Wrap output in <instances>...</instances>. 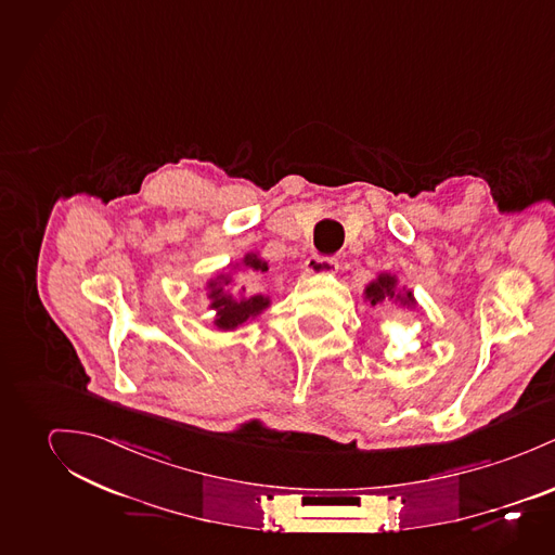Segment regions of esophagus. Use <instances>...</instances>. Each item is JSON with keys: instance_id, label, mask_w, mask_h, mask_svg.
Here are the masks:
<instances>
[{"instance_id": "34e87169", "label": "esophagus", "mask_w": 555, "mask_h": 555, "mask_svg": "<svg viewBox=\"0 0 555 555\" xmlns=\"http://www.w3.org/2000/svg\"><path fill=\"white\" fill-rule=\"evenodd\" d=\"M338 270V261L334 257H308L305 263L307 274H334Z\"/></svg>"}]
</instances>
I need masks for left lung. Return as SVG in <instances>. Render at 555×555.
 I'll return each mask as SVG.
<instances>
[{
	"label": "left lung",
	"mask_w": 555,
	"mask_h": 555,
	"mask_svg": "<svg viewBox=\"0 0 555 555\" xmlns=\"http://www.w3.org/2000/svg\"><path fill=\"white\" fill-rule=\"evenodd\" d=\"M364 300L370 302V307H376L380 302H391L411 310L417 308L413 292L406 287H398V276L391 272H380L374 281H370L364 289Z\"/></svg>",
	"instance_id": "left-lung-1"
}]
</instances>
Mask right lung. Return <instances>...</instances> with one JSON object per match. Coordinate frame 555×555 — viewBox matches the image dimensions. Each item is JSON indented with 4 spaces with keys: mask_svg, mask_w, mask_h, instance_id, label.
I'll return each mask as SVG.
<instances>
[{
    "mask_svg": "<svg viewBox=\"0 0 555 555\" xmlns=\"http://www.w3.org/2000/svg\"><path fill=\"white\" fill-rule=\"evenodd\" d=\"M238 270L247 272H266L268 261L259 257V253H247L241 261L230 263L228 270L217 272L212 279L206 281V298L208 308L215 310L212 325L223 332L238 330L255 317H259L266 308L270 307V298L263 294H247V287H238L234 292V274Z\"/></svg>",
    "mask_w": 555,
    "mask_h": 555,
    "instance_id": "obj_1",
    "label": "right lung"
}]
</instances>
